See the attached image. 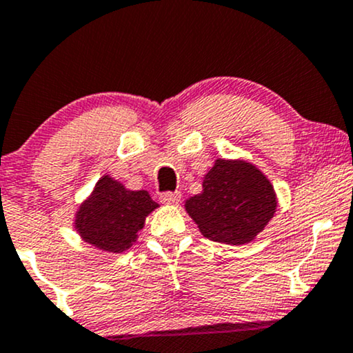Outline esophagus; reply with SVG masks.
Instances as JSON below:
<instances>
[{
	"label": "esophagus",
	"instance_id": "34e87169",
	"mask_svg": "<svg viewBox=\"0 0 353 353\" xmlns=\"http://www.w3.org/2000/svg\"><path fill=\"white\" fill-rule=\"evenodd\" d=\"M159 200H161V203L176 205L181 202V192H161L159 194Z\"/></svg>",
	"mask_w": 353,
	"mask_h": 353
}]
</instances>
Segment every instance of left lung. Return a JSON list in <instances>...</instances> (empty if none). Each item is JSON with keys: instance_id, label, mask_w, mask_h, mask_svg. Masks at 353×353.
I'll return each mask as SVG.
<instances>
[{"instance_id": "8db88e82", "label": "left lung", "mask_w": 353, "mask_h": 353, "mask_svg": "<svg viewBox=\"0 0 353 353\" xmlns=\"http://www.w3.org/2000/svg\"><path fill=\"white\" fill-rule=\"evenodd\" d=\"M202 185V194L187 200L185 210L205 238L246 244L274 216V187L251 163L216 159Z\"/></svg>"}]
</instances>
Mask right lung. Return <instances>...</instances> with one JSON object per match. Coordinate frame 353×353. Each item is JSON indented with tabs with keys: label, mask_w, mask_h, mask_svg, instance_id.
<instances>
[{
	"label": "right lung",
	"mask_w": 353,
	"mask_h": 353,
	"mask_svg": "<svg viewBox=\"0 0 353 353\" xmlns=\"http://www.w3.org/2000/svg\"><path fill=\"white\" fill-rule=\"evenodd\" d=\"M156 207L158 203L146 190H127L120 182L104 176L79 208L77 228L92 246L122 252L132 246L146 215Z\"/></svg>",
	"instance_id": "1"
}]
</instances>
